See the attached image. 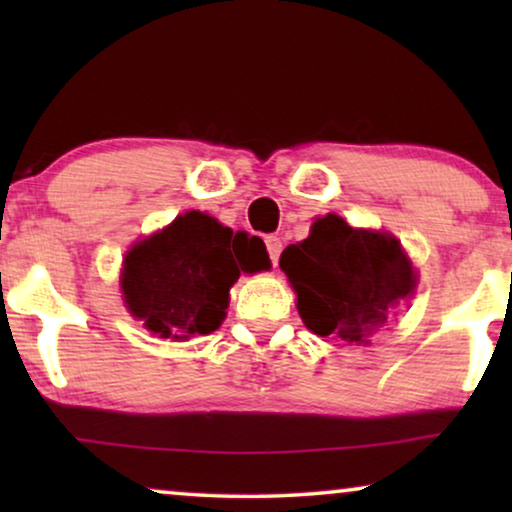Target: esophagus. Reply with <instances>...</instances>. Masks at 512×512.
<instances>
[{
    "mask_svg": "<svg viewBox=\"0 0 512 512\" xmlns=\"http://www.w3.org/2000/svg\"><path fill=\"white\" fill-rule=\"evenodd\" d=\"M265 247H268L272 265H277L279 254H282V240H279L277 235H268V237H265Z\"/></svg>",
    "mask_w": 512,
    "mask_h": 512,
    "instance_id": "34e87169",
    "label": "esophagus"
}]
</instances>
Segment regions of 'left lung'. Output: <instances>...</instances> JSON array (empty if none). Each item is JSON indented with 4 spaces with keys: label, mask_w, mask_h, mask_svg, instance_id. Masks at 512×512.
<instances>
[{
    "label": "left lung",
    "mask_w": 512,
    "mask_h": 512,
    "mask_svg": "<svg viewBox=\"0 0 512 512\" xmlns=\"http://www.w3.org/2000/svg\"><path fill=\"white\" fill-rule=\"evenodd\" d=\"M279 268L298 293V312L312 333L347 345L370 342L389 310L415 289V270L391 235L317 219L307 240L289 244Z\"/></svg>",
    "instance_id": "1"
}]
</instances>
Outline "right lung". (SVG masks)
<instances>
[{
	"label": "right lung",
	"instance_id": "right-lung-1",
	"mask_svg": "<svg viewBox=\"0 0 512 512\" xmlns=\"http://www.w3.org/2000/svg\"><path fill=\"white\" fill-rule=\"evenodd\" d=\"M268 268L258 237L233 235L212 216L188 212L130 251L121 284L132 317L160 338L186 340L221 326L240 272Z\"/></svg>",
	"mask_w": 512,
	"mask_h": 512
}]
</instances>
